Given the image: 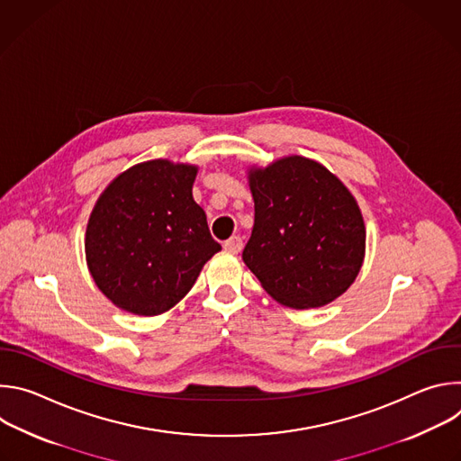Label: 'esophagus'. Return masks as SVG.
<instances>
[{
	"label": "esophagus",
	"instance_id": "esophagus-1",
	"mask_svg": "<svg viewBox=\"0 0 461 461\" xmlns=\"http://www.w3.org/2000/svg\"><path fill=\"white\" fill-rule=\"evenodd\" d=\"M224 249L230 253H239L242 249V239L240 237H230L224 242Z\"/></svg>",
	"mask_w": 461,
	"mask_h": 461
}]
</instances>
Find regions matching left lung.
<instances>
[{
    "label": "left lung",
    "instance_id": "left-lung-1",
    "mask_svg": "<svg viewBox=\"0 0 461 461\" xmlns=\"http://www.w3.org/2000/svg\"><path fill=\"white\" fill-rule=\"evenodd\" d=\"M255 203L242 260L276 301L317 308L339 297L365 257V224L350 191L326 167L286 157L249 171Z\"/></svg>",
    "mask_w": 461,
    "mask_h": 461
}]
</instances>
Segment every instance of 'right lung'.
<instances>
[{
	"label": "right lung",
	"mask_w": 461,
	"mask_h": 461,
	"mask_svg": "<svg viewBox=\"0 0 461 461\" xmlns=\"http://www.w3.org/2000/svg\"><path fill=\"white\" fill-rule=\"evenodd\" d=\"M196 167L149 160L116 176L86 233L89 272L118 308L158 315L194 285L221 249L193 201Z\"/></svg>",
	"instance_id": "1"
}]
</instances>
